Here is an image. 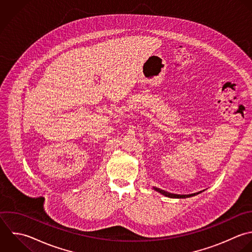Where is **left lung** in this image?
Wrapping results in <instances>:
<instances>
[{"label":"left lung","instance_id":"8db88e82","mask_svg":"<svg viewBox=\"0 0 252 252\" xmlns=\"http://www.w3.org/2000/svg\"><path fill=\"white\" fill-rule=\"evenodd\" d=\"M153 189L160 192L161 194L167 196V197H170V198H188V197H191V196H195L197 194H199L200 192L202 191H199V192H195V193H191V194H174V193H171V192H168V191H165L163 189H160L158 188H155L153 187Z\"/></svg>","mask_w":252,"mask_h":252}]
</instances>
